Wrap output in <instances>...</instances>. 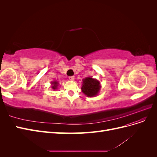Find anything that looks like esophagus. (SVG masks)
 <instances>
[{"mask_svg": "<svg viewBox=\"0 0 157 157\" xmlns=\"http://www.w3.org/2000/svg\"><path fill=\"white\" fill-rule=\"evenodd\" d=\"M69 79L70 80H75V77H73V76H71V77H69Z\"/></svg>", "mask_w": 157, "mask_h": 157, "instance_id": "1", "label": "esophagus"}]
</instances>
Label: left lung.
<instances>
[{
    "mask_svg": "<svg viewBox=\"0 0 157 157\" xmlns=\"http://www.w3.org/2000/svg\"><path fill=\"white\" fill-rule=\"evenodd\" d=\"M82 92L88 97H94L98 94L101 88L100 83L98 80L92 77H86L82 80Z\"/></svg>",
    "mask_w": 157,
    "mask_h": 157,
    "instance_id": "obj_1",
    "label": "left lung"
}]
</instances>
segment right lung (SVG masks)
I'll list each match as a JSON object with an SVG mask.
<instances>
[{
	"instance_id": "1",
	"label": "right lung",
	"mask_w": 157,
	"mask_h": 157,
	"mask_svg": "<svg viewBox=\"0 0 157 157\" xmlns=\"http://www.w3.org/2000/svg\"><path fill=\"white\" fill-rule=\"evenodd\" d=\"M52 89L55 90L57 89V88H58L59 83L58 81H53V82H52Z\"/></svg>"
}]
</instances>
